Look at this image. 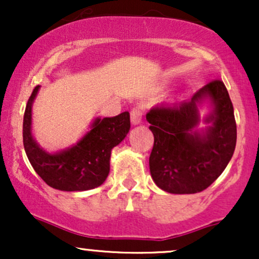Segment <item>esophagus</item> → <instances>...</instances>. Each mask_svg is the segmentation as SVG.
Masks as SVG:
<instances>
[{
  "label": "esophagus",
  "instance_id": "1",
  "mask_svg": "<svg viewBox=\"0 0 259 259\" xmlns=\"http://www.w3.org/2000/svg\"><path fill=\"white\" fill-rule=\"evenodd\" d=\"M142 115H144V108L141 106L134 107L130 112V119H132V123L134 125L136 124H140L142 121Z\"/></svg>",
  "mask_w": 259,
  "mask_h": 259
}]
</instances>
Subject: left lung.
Returning <instances> with one entry per match:
<instances>
[{"label":"left lung","mask_w":259,"mask_h":259,"mask_svg":"<svg viewBox=\"0 0 259 259\" xmlns=\"http://www.w3.org/2000/svg\"><path fill=\"white\" fill-rule=\"evenodd\" d=\"M209 97L215 105L206 118L212 125L204 134L194 132L199 121L197 103ZM154 144L150 171L157 186L170 194H196L206 190L227 168L236 146L234 107L222 80H212L191 101L162 103L151 108Z\"/></svg>","instance_id":"left-lung-1"}]
</instances>
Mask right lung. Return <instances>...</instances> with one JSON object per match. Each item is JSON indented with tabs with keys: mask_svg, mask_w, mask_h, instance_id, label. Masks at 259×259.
Wrapping results in <instances>:
<instances>
[{
	"mask_svg": "<svg viewBox=\"0 0 259 259\" xmlns=\"http://www.w3.org/2000/svg\"><path fill=\"white\" fill-rule=\"evenodd\" d=\"M38 88L29 97L23 119V144L34 170L47 185L62 191H85L102 185L109 173L112 148L129 133V112L112 118H97L92 129L75 146L59 153H47L31 135V105Z\"/></svg>",
	"mask_w": 259,
	"mask_h": 259,
	"instance_id": "add662e5",
	"label": "right lung"
}]
</instances>
